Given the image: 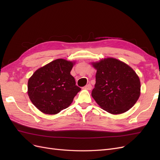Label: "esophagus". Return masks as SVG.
Returning <instances> with one entry per match:
<instances>
[{
    "mask_svg": "<svg viewBox=\"0 0 160 160\" xmlns=\"http://www.w3.org/2000/svg\"><path fill=\"white\" fill-rule=\"evenodd\" d=\"M91 88H92V86H91V84H88V85H87L86 86L84 87V89H88V90H91Z\"/></svg>",
    "mask_w": 160,
    "mask_h": 160,
    "instance_id": "34e87169",
    "label": "esophagus"
}]
</instances>
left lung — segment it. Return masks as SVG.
<instances>
[{"label":"left lung","mask_w":160,"mask_h":160,"mask_svg":"<svg viewBox=\"0 0 160 160\" xmlns=\"http://www.w3.org/2000/svg\"><path fill=\"white\" fill-rule=\"evenodd\" d=\"M97 69L91 95L100 107L111 114L125 113L137 102L141 85L132 68L114 58L92 62Z\"/></svg>","instance_id":"left-lung-1"}]
</instances>
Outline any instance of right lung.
Returning <instances> with one entry per match:
<instances>
[{"label": "right lung", "instance_id": "add662e5", "mask_svg": "<svg viewBox=\"0 0 160 160\" xmlns=\"http://www.w3.org/2000/svg\"><path fill=\"white\" fill-rule=\"evenodd\" d=\"M74 62L58 59L37 69L28 81L32 104L45 114L59 113L71 104L81 88L70 72Z\"/></svg>", "mask_w": 160, "mask_h": 160}]
</instances>
